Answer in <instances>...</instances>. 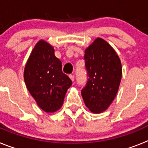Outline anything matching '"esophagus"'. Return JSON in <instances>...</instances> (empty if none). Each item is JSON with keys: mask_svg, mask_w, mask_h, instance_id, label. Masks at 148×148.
Segmentation results:
<instances>
[{"mask_svg": "<svg viewBox=\"0 0 148 148\" xmlns=\"http://www.w3.org/2000/svg\"><path fill=\"white\" fill-rule=\"evenodd\" d=\"M69 77L70 78V79H71L72 82H74V80H75V76L73 75H69Z\"/></svg>", "mask_w": 148, "mask_h": 148, "instance_id": "obj_1", "label": "esophagus"}]
</instances>
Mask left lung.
<instances>
[{
	"instance_id": "1",
	"label": "left lung",
	"mask_w": 148,
	"mask_h": 148,
	"mask_svg": "<svg viewBox=\"0 0 148 148\" xmlns=\"http://www.w3.org/2000/svg\"><path fill=\"white\" fill-rule=\"evenodd\" d=\"M87 83L82 95L93 113L105 111L113 102L122 75L119 57L105 40L97 38L84 51Z\"/></svg>"
}]
</instances>
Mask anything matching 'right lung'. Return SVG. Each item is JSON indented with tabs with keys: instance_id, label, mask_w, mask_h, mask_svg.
<instances>
[{
	"instance_id": "obj_1",
	"label": "right lung",
	"mask_w": 148,
	"mask_h": 148,
	"mask_svg": "<svg viewBox=\"0 0 148 148\" xmlns=\"http://www.w3.org/2000/svg\"><path fill=\"white\" fill-rule=\"evenodd\" d=\"M54 52L53 46L40 40L30 53L23 72L27 90L46 113H55L61 108L65 94L72 85Z\"/></svg>"
}]
</instances>
